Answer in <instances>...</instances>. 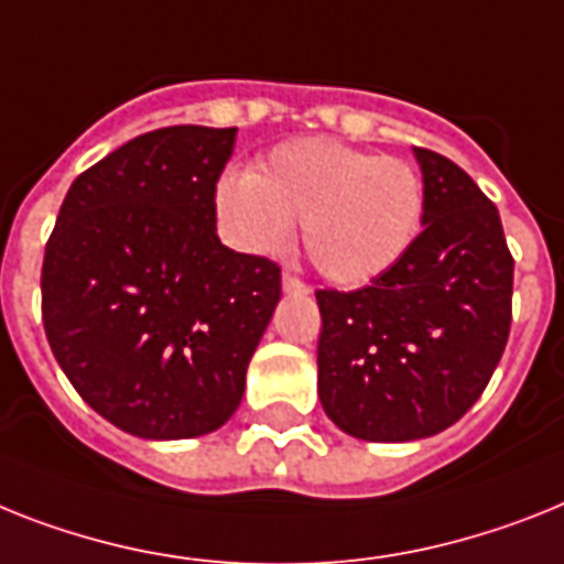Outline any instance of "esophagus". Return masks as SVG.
<instances>
[{
    "label": "esophagus",
    "instance_id": "34e87169",
    "mask_svg": "<svg viewBox=\"0 0 564 564\" xmlns=\"http://www.w3.org/2000/svg\"><path fill=\"white\" fill-rule=\"evenodd\" d=\"M282 288H285L288 293H305V291H308V288H305V282H302V279L296 276V273H291V271L282 273Z\"/></svg>",
    "mask_w": 564,
    "mask_h": 564
}]
</instances>
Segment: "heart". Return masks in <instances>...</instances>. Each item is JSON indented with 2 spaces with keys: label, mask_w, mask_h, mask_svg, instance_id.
Segmentation results:
<instances>
[{
  "label": "heart",
  "mask_w": 564,
  "mask_h": 564,
  "mask_svg": "<svg viewBox=\"0 0 564 564\" xmlns=\"http://www.w3.org/2000/svg\"><path fill=\"white\" fill-rule=\"evenodd\" d=\"M218 216L230 239L264 253L302 221L311 264L337 285H369L409 253L423 225V181L403 158L371 155L325 138L271 149L256 172L218 184Z\"/></svg>",
  "instance_id": "heart-1"
}]
</instances>
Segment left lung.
I'll return each mask as SVG.
<instances>
[{
	"mask_svg": "<svg viewBox=\"0 0 564 564\" xmlns=\"http://www.w3.org/2000/svg\"><path fill=\"white\" fill-rule=\"evenodd\" d=\"M423 230L392 271L360 291H316V392L362 441L438 435L467 412L505 355L513 256L496 204L449 158L415 149Z\"/></svg>",
	"mask_w": 564,
	"mask_h": 564,
	"instance_id": "1",
	"label": "left lung"
}]
</instances>
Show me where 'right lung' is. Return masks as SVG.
<instances>
[{
	"mask_svg": "<svg viewBox=\"0 0 564 564\" xmlns=\"http://www.w3.org/2000/svg\"><path fill=\"white\" fill-rule=\"evenodd\" d=\"M236 129L138 134L72 184L42 259V325L97 415L138 438H195L239 409L282 293L279 264L216 232Z\"/></svg>",
	"mask_w": 564,
	"mask_h": 564,
	"instance_id": "1",
	"label": "right lung"
}]
</instances>
